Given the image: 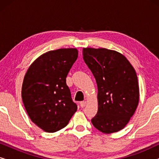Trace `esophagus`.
I'll return each instance as SVG.
<instances>
[{
  "instance_id": "34e87169",
  "label": "esophagus",
  "mask_w": 159,
  "mask_h": 159,
  "mask_svg": "<svg viewBox=\"0 0 159 159\" xmlns=\"http://www.w3.org/2000/svg\"><path fill=\"white\" fill-rule=\"evenodd\" d=\"M80 106H81L82 108H83L86 105V101H81L80 103Z\"/></svg>"
}]
</instances>
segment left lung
<instances>
[{
  "label": "left lung",
  "instance_id": "8db88e82",
  "mask_svg": "<svg viewBox=\"0 0 159 159\" xmlns=\"http://www.w3.org/2000/svg\"><path fill=\"white\" fill-rule=\"evenodd\" d=\"M83 59L98 86V108L91 122L104 133L122 129L139 102L138 77L134 68L121 53L106 48H83Z\"/></svg>",
  "mask_w": 159,
  "mask_h": 159
}]
</instances>
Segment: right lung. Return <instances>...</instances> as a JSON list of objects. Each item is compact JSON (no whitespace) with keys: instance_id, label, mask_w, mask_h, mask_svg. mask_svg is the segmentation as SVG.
Segmentation results:
<instances>
[{"instance_id":"obj_1","label":"right lung","mask_w":159,"mask_h":159,"mask_svg":"<svg viewBox=\"0 0 159 159\" xmlns=\"http://www.w3.org/2000/svg\"><path fill=\"white\" fill-rule=\"evenodd\" d=\"M77 57L75 48L48 51L32 63L25 76L24 106L32 122L45 132L66 127L77 109L66 82Z\"/></svg>"}]
</instances>
